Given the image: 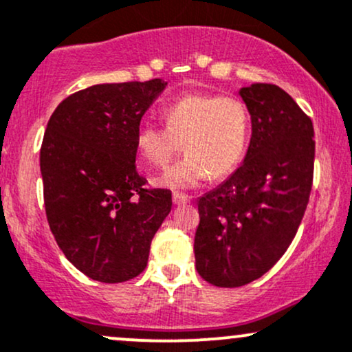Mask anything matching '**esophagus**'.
Masks as SVG:
<instances>
[{
    "label": "esophagus",
    "mask_w": 352,
    "mask_h": 352,
    "mask_svg": "<svg viewBox=\"0 0 352 352\" xmlns=\"http://www.w3.org/2000/svg\"><path fill=\"white\" fill-rule=\"evenodd\" d=\"M172 200H173V205H185V204H190V197L188 195H184V193H173V197H172Z\"/></svg>",
    "instance_id": "esophagus-1"
}]
</instances>
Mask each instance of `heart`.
I'll list each match as a JSON object with an SVG mask.
<instances>
[{"label": "heart", "instance_id": "obj_1", "mask_svg": "<svg viewBox=\"0 0 352 352\" xmlns=\"http://www.w3.org/2000/svg\"><path fill=\"white\" fill-rule=\"evenodd\" d=\"M167 127L144 125L135 137L140 160L165 167L182 151L187 155L153 179L157 187L173 192L195 188L212 175H228L243 159L250 137L248 109L236 98L187 94L164 112Z\"/></svg>", "mask_w": 352, "mask_h": 352}]
</instances>
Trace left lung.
<instances>
[{"instance_id":"1","label":"left lung","mask_w":352,"mask_h":352,"mask_svg":"<svg viewBox=\"0 0 352 352\" xmlns=\"http://www.w3.org/2000/svg\"><path fill=\"white\" fill-rule=\"evenodd\" d=\"M252 116L248 151L232 175L199 199L195 266L220 288L248 285L268 272L296 235L309 200L313 122L274 84L238 91Z\"/></svg>"}]
</instances>
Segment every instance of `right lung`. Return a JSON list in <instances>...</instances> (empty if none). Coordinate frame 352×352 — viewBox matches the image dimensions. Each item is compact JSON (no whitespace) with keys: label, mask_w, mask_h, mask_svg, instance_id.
<instances>
[{"label":"right lung","mask_w":352,"mask_h":352,"mask_svg":"<svg viewBox=\"0 0 352 352\" xmlns=\"http://www.w3.org/2000/svg\"><path fill=\"white\" fill-rule=\"evenodd\" d=\"M167 82L96 84L56 107L41 145L44 207L64 256L96 281L122 283L147 266L172 210L168 190L135 170L140 119Z\"/></svg>","instance_id":"obj_1"}]
</instances>
